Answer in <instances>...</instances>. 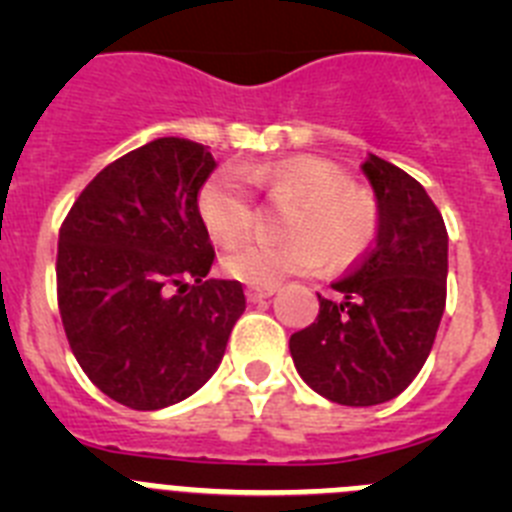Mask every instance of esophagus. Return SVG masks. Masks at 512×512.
Here are the masks:
<instances>
[{
  "instance_id": "obj_1",
  "label": "esophagus",
  "mask_w": 512,
  "mask_h": 512,
  "mask_svg": "<svg viewBox=\"0 0 512 512\" xmlns=\"http://www.w3.org/2000/svg\"><path fill=\"white\" fill-rule=\"evenodd\" d=\"M274 292H277V287H246L248 302H261L274 295Z\"/></svg>"
}]
</instances>
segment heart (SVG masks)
I'll return each instance as SVG.
<instances>
[{"label":"heart","mask_w":512,"mask_h":512,"mask_svg":"<svg viewBox=\"0 0 512 512\" xmlns=\"http://www.w3.org/2000/svg\"><path fill=\"white\" fill-rule=\"evenodd\" d=\"M241 173L271 200H295L284 215L289 238L253 241L223 256V269L253 287H274L292 274L359 261L379 233V205L366 189L354 187L341 166L325 158L295 156L248 164ZM197 217L215 243L233 246L246 238L256 220L251 189L233 169H220L197 192Z\"/></svg>","instance_id":"obj_1"}]
</instances>
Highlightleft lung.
<instances>
[{
    "mask_svg": "<svg viewBox=\"0 0 512 512\" xmlns=\"http://www.w3.org/2000/svg\"><path fill=\"white\" fill-rule=\"evenodd\" d=\"M379 205L377 246L320 297L315 323L289 338L300 377L325 400L369 408L400 395L423 369L446 307L449 233L413 176L369 153Z\"/></svg>",
    "mask_w": 512,
    "mask_h": 512,
    "instance_id": "obj_1",
    "label": "left lung"
}]
</instances>
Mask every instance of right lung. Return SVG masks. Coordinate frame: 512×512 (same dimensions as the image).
Segmentation results:
<instances>
[{
  "instance_id": "1",
  "label": "right lung",
  "mask_w": 512,
  "mask_h": 512,
  "mask_svg": "<svg viewBox=\"0 0 512 512\" xmlns=\"http://www.w3.org/2000/svg\"><path fill=\"white\" fill-rule=\"evenodd\" d=\"M215 169L202 143L158 138L104 166L58 233V310L94 387L133 410L187 400L215 374L241 282L215 261L197 192Z\"/></svg>"
}]
</instances>
